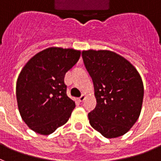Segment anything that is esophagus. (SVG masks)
I'll list each match as a JSON object with an SVG mask.
<instances>
[{
    "instance_id": "obj_1",
    "label": "esophagus",
    "mask_w": 161,
    "mask_h": 161,
    "mask_svg": "<svg viewBox=\"0 0 161 161\" xmlns=\"http://www.w3.org/2000/svg\"><path fill=\"white\" fill-rule=\"evenodd\" d=\"M85 98H86V95H85V94H83V95H82L80 97H79V101H83L85 100Z\"/></svg>"
}]
</instances>
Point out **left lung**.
<instances>
[{
    "instance_id": "1",
    "label": "left lung",
    "mask_w": 161,
    "mask_h": 161,
    "mask_svg": "<svg viewBox=\"0 0 161 161\" xmlns=\"http://www.w3.org/2000/svg\"><path fill=\"white\" fill-rule=\"evenodd\" d=\"M93 85L97 106L88 113L93 129L107 138L125 134L141 113L144 87L134 66L106 50L82 52Z\"/></svg>"
}]
</instances>
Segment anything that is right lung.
Returning a JSON list of instances; mask_svg holds the SVG:
<instances>
[{"instance_id": "add662e5", "label": "right lung", "mask_w": 161, "mask_h": 161, "mask_svg": "<svg viewBox=\"0 0 161 161\" xmlns=\"http://www.w3.org/2000/svg\"><path fill=\"white\" fill-rule=\"evenodd\" d=\"M74 49L50 47L28 60L16 83L20 115L32 131L49 135L69 119L75 103L66 94L64 75L79 60Z\"/></svg>"}]
</instances>
